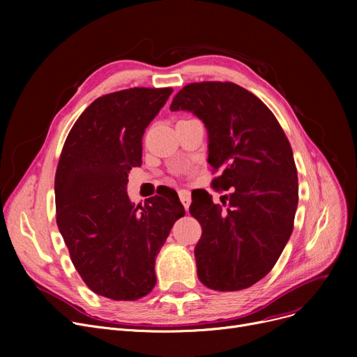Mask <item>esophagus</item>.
<instances>
[{"instance_id":"esophagus-1","label":"esophagus","mask_w":357,"mask_h":357,"mask_svg":"<svg viewBox=\"0 0 357 357\" xmlns=\"http://www.w3.org/2000/svg\"><path fill=\"white\" fill-rule=\"evenodd\" d=\"M178 194H179V199H181V202L183 204L185 210H188L190 205H191V194H190V191L181 190Z\"/></svg>"}]
</instances>
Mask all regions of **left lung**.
Masks as SVG:
<instances>
[{
	"mask_svg": "<svg viewBox=\"0 0 357 357\" xmlns=\"http://www.w3.org/2000/svg\"><path fill=\"white\" fill-rule=\"evenodd\" d=\"M172 111H191L208 131L213 188L230 191L227 211L207 191L192 192L190 213L202 229L197 273L214 291H240L265 278L291 237L298 175L291 144L273 112L233 82L185 85ZM222 202L226 204V201Z\"/></svg>",
	"mask_w": 357,
	"mask_h": 357,
	"instance_id": "8db88e82",
	"label": "left lung"
}]
</instances>
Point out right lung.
Returning <instances> with one entry per match:
<instances>
[{
	"mask_svg": "<svg viewBox=\"0 0 357 357\" xmlns=\"http://www.w3.org/2000/svg\"><path fill=\"white\" fill-rule=\"evenodd\" d=\"M172 91L130 88L97 98L70 128L56 169V222L72 264L91 291L114 301L153 289L156 256L185 215L171 188L143 207L126 192L144 130Z\"/></svg>",
	"mask_w": 357,
	"mask_h": 357,
	"instance_id": "1",
	"label": "right lung"
}]
</instances>
